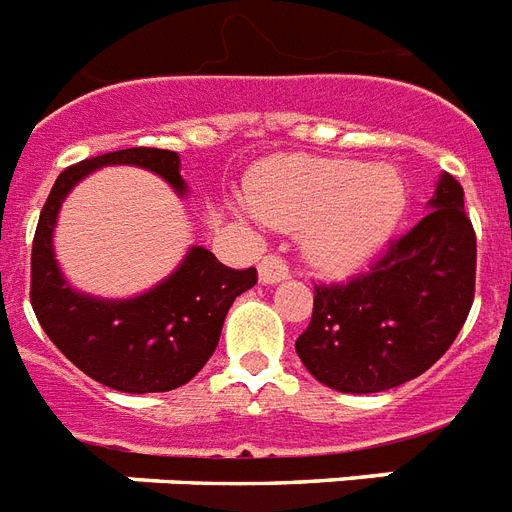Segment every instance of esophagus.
I'll return each mask as SVG.
<instances>
[{"mask_svg":"<svg viewBox=\"0 0 512 512\" xmlns=\"http://www.w3.org/2000/svg\"><path fill=\"white\" fill-rule=\"evenodd\" d=\"M290 275L288 264H285V259L282 256H277V253H269V256H264L259 264V280L264 282V285H275V282L285 280V277Z\"/></svg>","mask_w":512,"mask_h":512,"instance_id":"obj_1","label":"esophagus"}]
</instances>
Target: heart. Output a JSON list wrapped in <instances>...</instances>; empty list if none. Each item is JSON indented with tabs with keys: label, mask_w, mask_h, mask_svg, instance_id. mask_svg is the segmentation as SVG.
<instances>
[{
	"label": "heart",
	"mask_w": 512,
	"mask_h": 512,
	"mask_svg": "<svg viewBox=\"0 0 512 512\" xmlns=\"http://www.w3.org/2000/svg\"><path fill=\"white\" fill-rule=\"evenodd\" d=\"M407 185L391 166L280 155L253 174L248 206L285 232H304L309 259L351 272L386 245L407 211Z\"/></svg>",
	"instance_id": "1"
}]
</instances>
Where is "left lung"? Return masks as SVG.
<instances>
[{
    "label": "left lung",
    "mask_w": 512,
    "mask_h": 512,
    "mask_svg": "<svg viewBox=\"0 0 512 512\" xmlns=\"http://www.w3.org/2000/svg\"><path fill=\"white\" fill-rule=\"evenodd\" d=\"M431 208L370 272L314 285L296 351L320 383L378 394L423 375L452 346L476 293V232L455 177L441 174Z\"/></svg>",
    "instance_id": "obj_1"
}]
</instances>
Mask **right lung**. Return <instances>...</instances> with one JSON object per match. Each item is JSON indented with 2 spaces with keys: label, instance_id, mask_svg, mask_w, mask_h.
Masks as SVG:
<instances>
[{
  "label": "right lung",
  "instance_id": "obj_1",
  "mask_svg": "<svg viewBox=\"0 0 512 512\" xmlns=\"http://www.w3.org/2000/svg\"><path fill=\"white\" fill-rule=\"evenodd\" d=\"M129 163L155 171L179 195L187 185L179 155L129 147L68 166L52 185L31 248V306L49 341L97 383L124 394H158L185 386L214 354L224 317L240 293L256 285V269H230L192 245L185 261L153 290L126 301L84 296L65 282L52 251V230L65 195L89 171Z\"/></svg>",
  "mask_w": 512,
  "mask_h": 512
}]
</instances>
